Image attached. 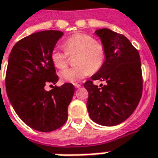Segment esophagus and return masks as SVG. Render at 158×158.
I'll return each instance as SVG.
<instances>
[{"instance_id": "34e87169", "label": "esophagus", "mask_w": 158, "mask_h": 158, "mask_svg": "<svg viewBox=\"0 0 158 158\" xmlns=\"http://www.w3.org/2000/svg\"><path fill=\"white\" fill-rule=\"evenodd\" d=\"M74 86H75V88H77V89H79V88L81 87V84H78V83H74Z\"/></svg>"}]
</instances>
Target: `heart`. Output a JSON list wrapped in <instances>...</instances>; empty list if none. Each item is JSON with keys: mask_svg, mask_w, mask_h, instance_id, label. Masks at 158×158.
<instances>
[{"mask_svg": "<svg viewBox=\"0 0 158 158\" xmlns=\"http://www.w3.org/2000/svg\"><path fill=\"white\" fill-rule=\"evenodd\" d=\"M63 48L65 51L61 48H54L50 58L56 68L63 69L67 65L69 55L77 54L75 57L77 66L59 72L60 79L65 82H77L91 72L98 71L106 59V49L103 44L85 33H78L67 38L63 42Z\"/></svg>", "mask_w": 158, "mask_h": 158, "instance_id": "heart-1", "label": "heart"}]
</instances>
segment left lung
<instances>
[{"instance_id":"1","label":"left lung","mask_w":158,"mask_h":158,"mask_svg":"<svg viewBox=\"0 0 158 158\" xmlns=\"http://www.w3.org/2000/svg\"><path fill=\"white\" fill-rule=\"evenodd\" d=\"M96 35L106 49L101 69L84 83L89 92L87 109L93 121L102 126H115L125 121L136 110L143 92L139 53L121 34L108 28L97 29ZM106 84L100 87L93 81Z\"/></svg>"}]
</instances>
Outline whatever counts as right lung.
Here are the masks:
<instances>
[{
  "label": "right lung",
  "instance_id": "right-lung-1",
  "mask_svg": "<svg viewBox=\"0 0 158 158\" xmlns=\"http://www.w3.org/2000/svg\"><path fill=\"white\" fill-rule=\"evenodd\" d=\"M63 33L45 30L34 33L15 43L8 57L6 91L19 117L27 125L42 132L61 128L68 119V107L75 88L72 83L52 86L58 76L50 55Z\"/></svg>",
  "mask_w": 158,
  "mask_h": 158
}]
</instances>
